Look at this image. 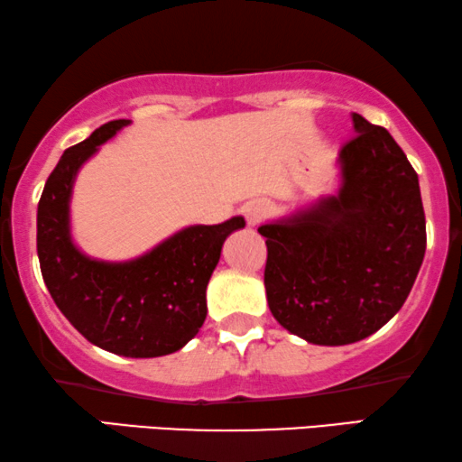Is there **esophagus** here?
Listing matches in <instances>:
<instances>
[{"instance_id":"obj_1","label":"esophagus","mask_w":462,"mask_h":462,"mask_svg":"<svg viewBox=\"0 0 462 462\" xmlns=\"http://www.w3.org/2000/svg\"><path fill=\"white\" fill-rule=\"evenodd\" d=\"M268 213H271V207H268L266 202H251L249 207L245 208V219H247L249 226H258L268 217Z\"/></svg>"}]
</instances>
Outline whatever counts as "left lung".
Here are the masks:
<instances>
[{"label":"left lung","instance_id":"left-lung-1","mask_svg":"<svg viewBox=\"0 0 462 462\" xmlns=\"http://www.w3.org/2000/svg\"><path fill=\"white\" fill-rule=\"evenodd\" d=\"M343 185L307 211L260 226L271 313L315 346L373 335L407 300L426 251L418 174L386 127L354 113Z\"/></svg>","mask_w":462,"mask_h":462}]
</instances>
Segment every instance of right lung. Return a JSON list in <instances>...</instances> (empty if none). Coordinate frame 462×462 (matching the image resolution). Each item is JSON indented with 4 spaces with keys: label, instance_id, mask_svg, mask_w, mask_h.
<instances>
[{
    "label": "right lung",
    "instance_id": "1",
    "mask_svg": "<svg viewBox=\"0 0 462 462\" xmlns=\"http://www.w3.org/2000/svg\"><path fill=\"white\" fill-rule=\"evenodd\" d=\"M127 124L130 119L108 121L63 151L38 202V258L52 300L87 341L119 356L155 358L177 352L198 335L221 245L245 219L185 227L149 254L119 264L80 254L69 238L74 177Z\"/></svg>",
    "mask_w": 462,
    "mask_h": 462
}]
</instances>
